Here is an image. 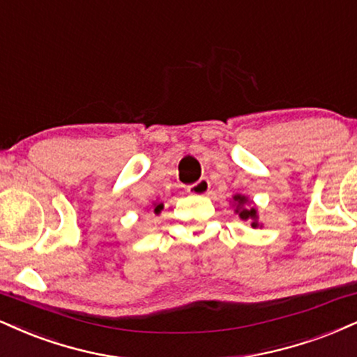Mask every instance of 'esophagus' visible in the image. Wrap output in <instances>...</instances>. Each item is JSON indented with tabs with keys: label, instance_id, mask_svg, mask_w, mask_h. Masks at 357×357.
Segmentation results:
<instances>
[{
	"label": "esophagus",
	"instance_id": "esophagus-1",
	"mask_svg": "<svg viewBox=\"0 0 357 357\" xmlns=\"http://www.w3.org/2000/svg\"><path fill=\"white\" fill-rule=\"evenodd\" d=\"M209 188H211V183H209V179L206 178H201L199 181L191 184V186H188V192L190 195H195V196H204L209 192Z\"/></svg>",
	"mask_w": 357,
	"mask_h": 357
}]
</instances>
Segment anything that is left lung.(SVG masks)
Returning a JSON list of instances; mask_svg holds the SVG:
<instances>
[{"mask_svg": "<svg viewBox=\"0 0 357 357\" xmlns=\"http://www.w3.org/2000/svg\"><path fill=\"white\" fill-rule=\"evenodd\" d=\"M231 203H233L234 213L238 214L243 221H248L249 225H251V227H255V229L256 227H263V225L259 222V214H257L256 204L252 203L248 196L234 195L233 199H231Z\"/></svg>", "mask_w": 357, "mask_h": 357, "instance_id": "obj_1", "label": "left lung"}]
</instances>
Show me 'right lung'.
<instances>
[{"label":"right lung","instance_id":"1","mask_svg":"<svg viewBox=\"0 0 357 357\" xmlns=\"http://www.w3.org/2000/svg\"><path fill=\"white\" fill-rule=\"evenodd\" d=\"M162 208H165V204H162V203H158V201H156V203H153V213L154 214H160L162 211Z\"/></svg>","mask_w":357,"mask_h":357}]
</instances>
